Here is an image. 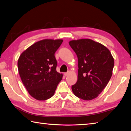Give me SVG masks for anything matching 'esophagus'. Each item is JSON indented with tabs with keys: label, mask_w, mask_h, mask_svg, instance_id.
Wrapping results in <instances>:
<instances>
[{
	"label": "esophagus",
	"mask_w": 131,
	"mask_h": 131,
	"mask_svg": "<svg viewBox=\"0 0 131 131\" xmlns=\"http://www.w3.org/2000/svg\"><path fill=\"white\" fill-rule=\"evenodd\" d=\"M69 73H70V71H68V72H66V73H64V75H65V76H67L68 75Z\"/></svg>",
	"instance_id": "obj_1"
}]
</instances>
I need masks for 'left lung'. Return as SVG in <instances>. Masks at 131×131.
Listing matches in <instances>:
<instances>
[{
	"label": "left lung",
	"mask_w": 131,
	"mask_h": 131,
	"mask_svg": "<svg viewBox=\"0 0 131 131\" xmlns=\"http://www.w3.org/2000/svg\"><path fill=\"white\" fill-rule=\"evenodd\" d=\"M69 45L78 60L76 84L71 89L77 97L84 100L96 98L112 77L114 61L106 47L90 39L71 40Z\"/></svg>",
	"instance_id": "8db88e82"
}]
</instances>
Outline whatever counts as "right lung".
I'll return each instance as SVG.
<instances>
[{
	"mask_svg": "<svg viewBox=\"0 0 131 131\" xmlns=\"http://www.w3.org/2000/svg\"><path fill=\"white\" fill-rule=\"evenodd\" d=\"M62 39H44L32 44L22 53L18 69L22 82L29 93L39 101L52 97L63 75L56 71V51Z\"/></svg>",
	"mask_w": 131,
	"mask_h": 131,
	"instance_id": "add662e5",
	"label": "right lung"
}]
</instances>
